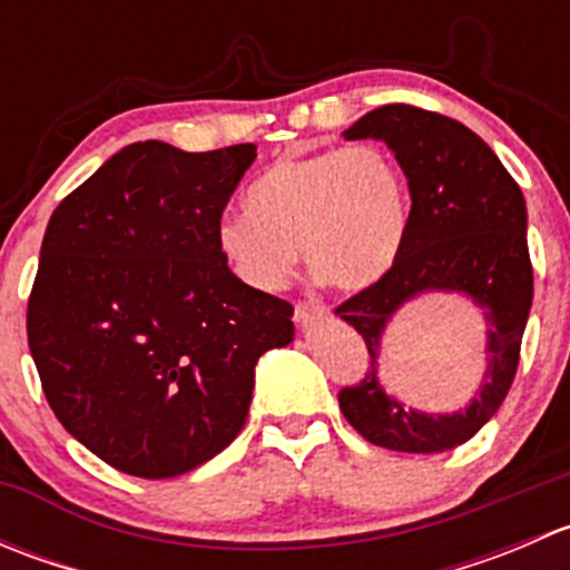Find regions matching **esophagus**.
Segmentation results:
<instances>
[{
    "instance_id": "obj_1",
    "label": "esophagus",
    "mask_w": 570,
    "mask_h": 570,
    "mask_svg": "<svg viewBox=\"0 0 570 570\" xmlns=\"http://www.w3.org/2000/svg\"><path fill=\"white\" fill-rule=\"evenodd\" d=\"M325 317H327V308L320 306V303H297L295 306V322L303 327V331Z\"/></svg>"
}]
</instances>
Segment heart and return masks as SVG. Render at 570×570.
I'll use <instances>...</instances> for the list:
<instances>
[{"label": "heart", "mask_w": 570, "mask_h": 570, "mask_svg": "<svg viewBox=\"0 0 570 570\" xmlns=\"http://www.w3.org/2000/svg\"><path fill=\"white\" fill-rule=\"evenodd\" d=\"M407 184L377 146L327 148L269 165L248 189V212L223 215L215 248L243 284L284 289L301 258L338 289L381 281L407 234Z\"/></svg>", "instance_id": "obj_1"}]
</instances>
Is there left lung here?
Instances as JSON below:
<instances>
[{
	"instance_id": "8db88e82",
	"label": "left lung",
	"mask_w": 570,
	"mask_h": 570,
	"mask_svg": "<svg viewBox=\"0 0 570 570\" xmlns=\"http://www.w3.org/2000/svg\"><path fill=\"white\" fill-rule=\"evenodd\" d=\"M344 140H381L392 148L411 189V215L392 269L336 308L372 358L364 381L338 392V407L370 444L416 455L446 452L480 433L519 370L532 308L524 195L491 146L446 115L386 105L355 120ZM433 291L465 296L487 322L481 386L450 414L405 406L382 389L376 372L387 322Z\"/></svg>"
}]
</instances>
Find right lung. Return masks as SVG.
<instances>
[{"label":"right lung","mask_w":570,"mask_h":570,"mask_svg":"<svg viewBox=\"0 0 570 570\" xmlns=\"http://www.w3.org/2000/svg\"><path fill=\"white\" fill-rule=\"evenodd\" d=\"M256 146L159 140L109 157L46 226L27 338L62 428L118 471L187 474L248 419L256 364L295 308L243 284L215 226Z\"/></svg>","instance_id":"obj_1"}]
</instances>
